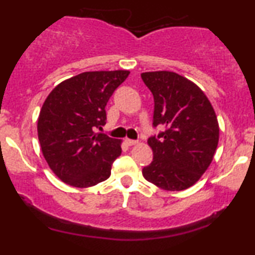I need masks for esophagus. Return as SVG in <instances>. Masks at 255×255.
Wrapping results in <instances>:
<instances>
[{"mask_svg":"<svg viewBox=\"0 0 255 255\" xmlns=\"http://www.w3.org/2000/svg\"><path fill=\"white\" fill-rule=\"evenodd\" d=\"M125 142L127 143L128 146H134V145H136L137 141L136 140H131V139H126Z\"/></svg>","mask_w":255,"mask_h":255,"instance_id":"obj_1","label":"esophagus"}]
</instances>
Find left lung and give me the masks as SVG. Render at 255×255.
I'll return each mask as SVG.
<instances>
[{
	"mask_svg": "<svg viewBox=\"0 0 255 255\" xmlns=\"http://www.w3.org/2000/svg\"><path fill=\"white\" fill-rule=\"evenodd\" d=\"M141 78L154 97L153 126L166 127L147 141L153 161L142 174L162 190L182 191L213 161L220 137L215 110L194 82L176 72H143Z\"/></svg>",
	"mask_w": 255,
	"mask_h": 255,
	"instance_id": "8db88e82",
	"label": "left lung"
}]
</instances>
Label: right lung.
Here are the masks:
<instances>
[{
    "mask_svg": "<svg viewBox=\"0 0 255 255\" xmlns=\"http://www.w3.org/2000/svg\"><path fill=\"white\" fill-rule=\"evenodd\" d=\"M127 70L89 71L65 79L51 91L38 119V137L53 173L75 188L108 179L121 154V140L96 133L106 125V106Z\"/></svg>",
    "mask_w": 255,
    "mask_h": 255,
    "instance_id": "right-lung-1",
    "label": "right lung"
}]
</instances>
